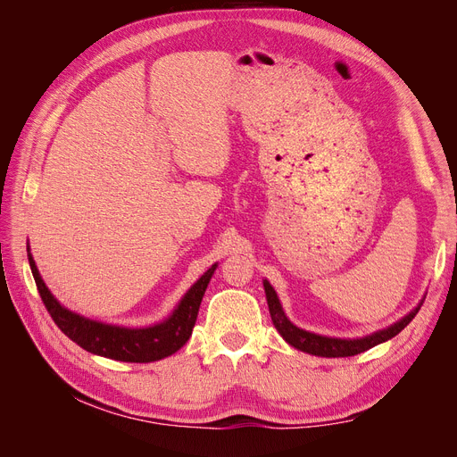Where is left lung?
Listing matches in <instances>:
<instances>
[{
    "instance_id": "8db88e82",
    "label": "left lung",
    "mask_w": 457,
    "mask_h": 457,
    "mask_svg": "<svg viewBox=\"0 0 457 457\" xmlns=\"http://www.w3.org/2000/svg\"><path fill=\"white\" fill-rule=\"evenodd\" d=\"M262 286H265V294H267V303H269L272 324H274L276 329H278V334L289 345H292V347H295L303 353L316 354V356H326V358L354 356V354H361V353H364L371 347H376V345L398 336L400 331H403L413 320V316H416L418 311L421 309V305L416 307L410 314H406L400 322L393 324L391 328H386V329L376 331V334H371L368 337H362V339H336V337L316 336V334H311V331H305V329L294 326L286 318L280 301H278V297H276V292L272 289V286L267 280L262 282Z\"/></svg>"
}]
</instances>
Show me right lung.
I'll return each mask as SVG.
<instances>
[{"mask_svg": "<svg viewBox=\"0 0 457 457\" xmlns=\"http://www.w3.org/2000/svg\"><path fill=\"white\" fill-rule=\"evenodd\" d=\"M29 261L39 297L44 301L53 322L59 326L62 334L66 337H71L87 353L112 358V361L120 362H154L162 361L165 356H171L173 353L181 349L192 336V328L196 324L202 297L217 267L213 265L188 289L187 295L181 299V303H179L168 320L143 329H129L103 322H93L84 316L64 309L61 303L51 295L44 280H41L30 253Z\"/></svg>", "mask_w": 457, "mask_h": 457, "instance_id": "add662e5", "label": "right lung"}]
</instances>
